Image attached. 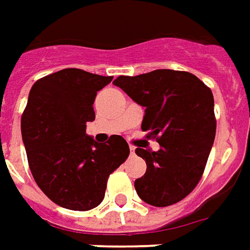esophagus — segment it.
Masks as SVG:
<instances>
[{"mask_svg":"<svg viewBox=\"0 0 250 250\" xmlns=\"http://www.w3.org/2000/svg\"><path fill=\"white\" fill-rule=\"evenodd\" d=\"M130 155H135V147L130 146Z\"/></svg>","mask_w":250,"mask_h":250,"instance_id":"obj_1","label":"esophagus"}]
</instances>
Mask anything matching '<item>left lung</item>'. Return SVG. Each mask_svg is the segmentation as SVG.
Wrapping results in <instances>:
<instances>
[{
    "label": "left lung",
    "instance_id": "obj_1",
    "mask_svg": "<svg viewBox=\"0 0 250 250\" xmlns=\"http://www.w3.org/2000/svg\"><path fill=\"white\" fill-rule=\"evenodd\" d=\"M136 103L146 107L142 129L159 151L136 148L147 171L135 181L139 197L154 207H167L197 187L215 140L214 95L189 72L156 69L120 76L114 82Z\"/></svg>",
    "mask_w": 250,
    "mask_h": 250
}]
</instances>
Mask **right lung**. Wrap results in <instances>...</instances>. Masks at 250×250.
I'll use <instances>...</instances> for the list:
<instances>
[{
  "label": "right lung",
  "mask_w": 250,
  "mask_h": 250,
  "mask_svg": "<svg viewBox=\"0 0 250 250\" xmlns=\"http://www.w3.org/2000/svg\"><path fill=\"white\" fill-rule=\"evenodd\" d=\"M113 80L68 68L32 85L21 115V136L28 166L38 187L60 207L88 211L104 199L108 175L129 156L122 136L107 144L85 135L95 120L96 92Z\"/></svg>",
  "instance_id": "1"
}]
</instances>
